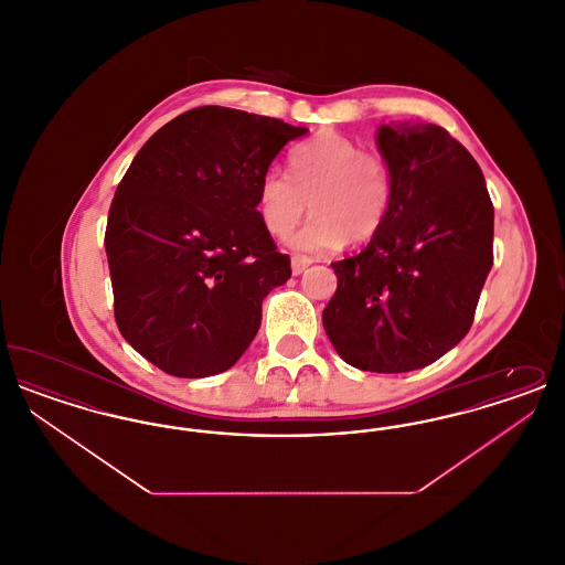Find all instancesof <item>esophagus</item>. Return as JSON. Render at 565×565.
I'll return each mask as SVG.
<instances>
[{
  "label": "esophagus",
  "instance_id": "34e87169",
  "mask_svg": "<svg viewBox=\"0 0 565 565\" xmlns=\"http://www.w3.org/2000/svg\"><path fill=\"white\" fill-rule=\"evenodd\" d=\"M309 265H311L309 258H298L296 256V258H292V275H300Z\"/></svg>",
  "mask_w": 565,
  "mask_h": 565
}]
</instances>
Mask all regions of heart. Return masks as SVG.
<instances>
[{"label": "heart", "mask_w": 565, "mask_h": 565, "mask_svg": "<svg viewBox=\"0 0 565 565\" xmlns=\"http://www.w3.org/2000/svg\"><path fill=\"white\" fill-rule=\"evenodd\" d=\"M307 201L313 214L286 237L295 252L318 256L348 239L371 242L394 201L392 167L348 135L323 129L292 150L290 175L269 169L258 184V214L275 237L295 226Z\"/></svg>", "instance_id": "b5f03b06"}]
</instances>
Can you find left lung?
I'll return each mask as SVG.
<instances>
[{
	"label": "left lung",
	"instance_id": "1",
	"mask_svg": "<svg viewBox=\"0 0 565 565\" xmlns=\"http://www.w3.org/2000/svg\"><path fill=\"white\" fill-rule=\"evenodd\" d=\"M376 148L394 201L379 235L332 263L322 322L351 366L408 373L468 334L493 265V205L479 162L438 125H381Z\"/></svg>",
	"mask_w": 565,
	"mask_h": 565
}]
</instances>
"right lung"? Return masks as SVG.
I'll return each mask as SVG.
<instances>
[{"instance_id": "add662e5", "label": "right lung", "mask_w": 565, "mask_h": 565, "mask_svg": "<svg viewBox=\"0 0 565 565\" xmlns=\"http://www.w3.org/2000/svg\"><path fill=\"white\" fill-rule=\"evenodd\" d=\"M307 134L203 106L137 152L111 201L106 254L120 334L167 375L228 371L254 341L263 300L292 269L258 214V184Z\"/></svg>"}]
</instances>
